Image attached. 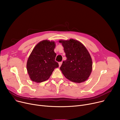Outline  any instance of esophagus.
Returning <instances> with one entry per match:
<instances>
[{
  "label": "esophagus",
  "mask_w": 120,
  "mask_h": 120,
  "mask_svg": "<svg viewBox=\"0 0 120 120\" xmlns=\"http://www.w3.org/2000/svg\"><path fill=\"white\" fill-rule=\"evenodd\" d=\"M62 62H60L59 63V67H61V66L62 65Z\"/></svg>",
  "instance_id": "1"
}]
</instances>
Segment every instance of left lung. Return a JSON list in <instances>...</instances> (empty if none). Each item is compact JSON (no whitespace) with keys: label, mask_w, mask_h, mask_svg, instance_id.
<instances>
[{"label":"left lung","mask_w":120,"mask_h":120,"mask_svg":"<svg viewBox=\"0 0 120 120\" xmlns=\"http://www.w3.org/2000/svg\"><path fill=\"white\" fill-rule=\"evenodd\" d=\"M59 42L64 47L67 57L60 68L65 77L75 83L86 81L92 69V59L86 48L80 42L73 39Z\"/></svg>","instance_id":"1"}]
</instances>
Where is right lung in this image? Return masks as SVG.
<instances>
[{"label":"right lung","mask_w":120,"mask_h":120,"mask_svg":"<svg viewBox=\"0 0 120 120\" xmlns=\"http://www.w3.org/2000/svg\"><path fill=\"white\" fill-rule=\"evenodd\" d=\"M53 41L43 40L38 43L31 52L27 63V70L31 80L37 83L48 80L54 68L59 67L55 61L56 53Z\"/></svg>","instance_id":"obj_1"}]
</instances>
